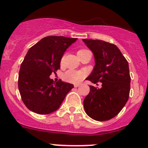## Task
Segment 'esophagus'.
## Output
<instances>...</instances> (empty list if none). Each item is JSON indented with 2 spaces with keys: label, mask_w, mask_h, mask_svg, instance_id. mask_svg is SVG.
Segmentation results:
<instances>
[{
  "label": "esophagus",
  "mask_w": 148,
  "mask_h": 148,
  "mask_svg": "<svg viewBox=\"0 0 148 148\" xmlns=\"http://www.w3.org/2000/svg\"><path fill=\"white\" fill-rule=\"evenodd\" d=\"M81 84H74V87H79V86H80Z\"/></svg>",
  "instance_id": "34e87169"
}]
</instances>
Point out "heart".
Returning a JSON list of instances; mask_svg holds the SVG:
<instances>
[{
  "instance_id": "b5f03b06",
  "label": "heart",
  "mask_w": 148,
  "mask_h": 148,
  "mask_svg": "<svg viewBox=\"0 0 148 148\" xmlns=\"http://www.w3.org/2000/svg\"><path fill=\"white\" fill-rule=\"evenodd\" d=\"M80 51V50H79ZM64 61V58L61 59V62ZM84 76L83 72L77 71L74 70H69L64 74V79L66 82L70 83H78L82 80V78Z\"/></svg>"
}]
</instances>
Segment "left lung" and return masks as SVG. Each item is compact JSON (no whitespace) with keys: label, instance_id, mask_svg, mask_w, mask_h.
<instances>
[{"label":"left lung","instance_id":"obj_1","mask_svg":"<svg viewBox=\"0 0 148 148\" xmlns=\"http://www.w3.org/2000/svg\"><path fill=\"white\" fill-rule=\"evenodd\" d=\"M92 51L95 66L87 78L93 84L102 83L101 88L90 86L84 108L90 118L108 121L119 114L129 98L130 76L126 58L115 44L101 40L83 39Z\"/></svg>","mask_w":148,"mask_h":148}]
</instances>
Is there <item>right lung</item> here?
<instances>
[{
  "label": "right lung",
  "mask_w": 148,
  "mask_h": 148,
  "mask_svg": "<svg viewBox=\"0 0 148 148\" xmlns=\"http://www.w3.org/2000/svg\"><path fill=\"white\" fill-rule=\"evenodd\" d=\"M77 38L48 36L42 38L26 55L18 75V89L22 101L29 110L49 114L60 108L73 84L49 78L60 69L63 55Z\"/></svg>",
  "instance_id": "add662e5"
}]
</instances>
